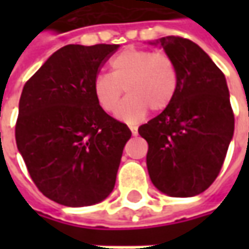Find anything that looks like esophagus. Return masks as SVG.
<instances>
[{"instance_id":"obj_1","label":"esophagus","mask_w":249,"mask_h":249,"mask_svg":"<svg viewBox=\"0 0 249 249\" xmlns=\"http://www.w3.org/2000/svg\"><path fill=\"white\" fill-rule=\"evenodd\" d=\"M130 130H131V134H133V136H137V134H139V129H137L136 126H130Z\"/></svg>"}]
</instances>
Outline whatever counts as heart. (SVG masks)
I'll list each match as a JSON object with an SVG mask.
<instances>
[{"label":"heart","mask_w":249,"mask_h":249,"mask_svg":"<svg viewBox=\"0 0 249 249\" xmlns=\"http://www.w3.org/2000/svg\"><path fill=\"white\" fill-rule=\"evenodd\" d=\"M178 86L176 63L166 53L126 48L110 61L109 74H98L92 82L97 104L108 113L118 109L123 90L129 95L118 110L120 119L139 122L147 110L166 109Z\"/></svg>","instance_id":"1"}]
</instances>
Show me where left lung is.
I'll return each mask as SVG.
<instances>
[{"instance_id":"left-lung-1","label":"left lung","mask_w":249,"mask_h":249,"mask_svg":"<svg viewBox=\"0 0 249 249\" xmlns=\"http://www.w3.org/2000/svg\"><path fill=\"white\" fill-rule=\"evenodd\" d=\"M157 43L176 63L178 86L166 109L139 127L148 142L149 177L167 196H198L215 181L233 139L234 113L227 83L191 40L167 36Z\"/></svg>"}]
</instances>
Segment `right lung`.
<instances>
[{"mask_svg":"<svg viewBox=\"0 0 249 249\" xmlns=\"http://www.w3.org/2000/svg\"><path fill=\"white\" fill-rule=\"evenodd\" d=\"M118 44L65 45L26 82L15 139L44 196L89 206L109 196L130 129L97 104L92 82Z\"/></svg>","mask_w":249,"mask_h":249,"instance_id":"1","label":"right lung"}]
</instances>
